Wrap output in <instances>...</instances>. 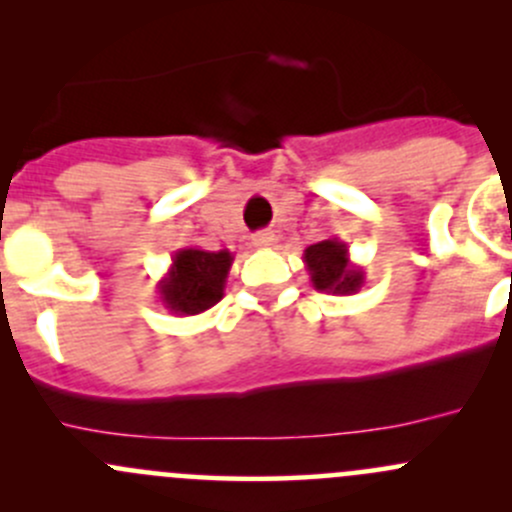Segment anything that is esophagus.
Masks as SVG:
<instances>
[{
	"label": "esophagus",
	"mask_w": 512,
	"mask_h": 512,
	"mask_svg": "<svg viewBox=\"0 0 512 512\" xmlns=\"http://www.w3.org/2000/svg\"><path fill=\"white\" fill-rule=\"evenodd\" d=\"M272 242H275V235L270 230H262L252 235V247H257V250H267V247H272Z\"/></svg>",
	"instance_id": "34e87169"
}]
</instances>
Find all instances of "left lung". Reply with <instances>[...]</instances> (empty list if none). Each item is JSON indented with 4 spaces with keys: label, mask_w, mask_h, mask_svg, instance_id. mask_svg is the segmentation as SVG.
<instances>
[{
    "label": "left lung",
    "mask_w": 512,
    "mask_h": 512,
    "mask_svg": "<svg viewBox=\"0 0 512 512\" xmlns=\"http://www.w3.org/2000/svg\"><path fill=\"white\" fill-rule=\"evenodd\" d=\"M304 267L312 287L327 294H356L364 287V270L349 260V247L339 237L322 240L304 250Z\"/></svg>",
    "instance_id": "left-lung-1"
}]
</instances>
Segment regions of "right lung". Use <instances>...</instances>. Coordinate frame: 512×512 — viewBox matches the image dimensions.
Segmentation results:
<instances>
[{
    "label": "right lung",
    "instance_id": "1",
    "mask_svg": "<svg viewBox=\"0 0 512 512\" xmlns=\"http://www.w3.org/2000/svg\"><path fill=\"white\" fill-rule=\"evenodd\" d=\"M232 252L183 247L173 255V265L158 282L160 302L178 317H190L215 307L223 299Z\"/></svg>",
    "mask_w": 512,
    "mask_h": 512
}]
</instances>
